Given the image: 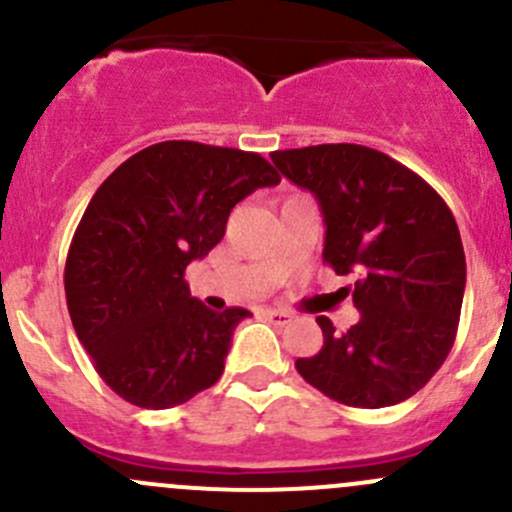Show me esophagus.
<instances>
[{
	"instance_id": "34e87169",
	"label": "esophagus",
	"mask_w": 512,
	"mask_h": 512,
	"mask_svg": "<svg viewBox=\"0 0 512 512\" xmlns=\"http://www.w3.org/2000/svg\"><path fill=\"white\" fill-rule=\"evenodd\" d=\"M265 317L270 319L272 324H277V327H285V324L292 322V314L285 312V309H267Z\"/></svg>"
}]
</instances>
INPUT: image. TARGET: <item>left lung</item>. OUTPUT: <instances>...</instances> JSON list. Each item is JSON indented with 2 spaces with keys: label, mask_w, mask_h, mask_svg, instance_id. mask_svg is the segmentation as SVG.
Segmentation results:
<instances>
[{
  "label": "left lung",
  "mask_w": 512,
  "mask_h": 512,
  "mask_svg": "<svg viewBox=\"0 0 512 512\" xmlns=\"http://www.w3.org/2000/svg\"><path fill=\"white\" fill-rule=\"evenodd\" d=\"M322 208L324 262L352 275L361 319L339 334L317 317L324 347L294 366L307 384L356 409L411 399L456 342L466 255L456 218L414 170L374 148L322 143L270 153Z\"/></svg>",
  "instance_id": "1"
}]
</instances>
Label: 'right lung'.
<instances>
[{
  "instance_id": "obj_1",
  "label": "right lung",
  "mask_w": 512,
  "mask_h": 512,
  "mask_svg": "<svg viewBox=\"0 0 512 512\" xmlns=\"http://www.w3.org/2000/svg\"><path fill=\"white\" fill-rule=\"evenodd\" d=\"M277 183L260 153L163 141L96 190L66 257V304L98 376L128 404L173 409L220 379L250 312L190 297L185 267L223 240L242 198Z\"/></svg>"
}]
</instances>
